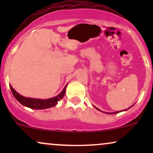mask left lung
Instances as JSON below:
<instances>
[{
  "instance_id": "obj_1",
  "label": "left lung",
  "mask_w": 153,
  "mask_h": 153,
  "mask_svg": "<svg viewBox=\"0 0 153 153\" xmlns=\"http://www.w3.org/2000/svg\"><path fill=\"white\" fill-rule=\"evenodd\" d=\"M96 109H97V110H99V111H101V110H99V108H96ZM125 110H127V109H125ZM119 111H117V112H114V114H117V113H119ZM108 114H113V113H108Z\"/></svg>"
}]
</instances>
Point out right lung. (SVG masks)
Returning <instances> with one entry per match:
<instances>
[{
	"mask_svg": "<svg viewBox=\"0 0 153 153\" xmlns=\"http://www.w3.org/2000/svg\"><path fill=\"white\" fill-rule=\"evenodd\" d=\"M66 87L67 85H65V87L64 88V89H63L62 92H61L58 96L50 99L42 100L24 97V96L19 94L18 93L12 88L11 85H10V90H11L12 94H13V96L16 98V99L19 103H22V105L29 107V108H32V109H45V108H50V107L54 106L57 104L59 100L62 99L63 96H65L66 91Z\"/></svg>",
	"mask_w": 153,
	"mask_h": 153,
	"instance_id": "add662e5",
	"label": "right lung"
}]
</instances>
